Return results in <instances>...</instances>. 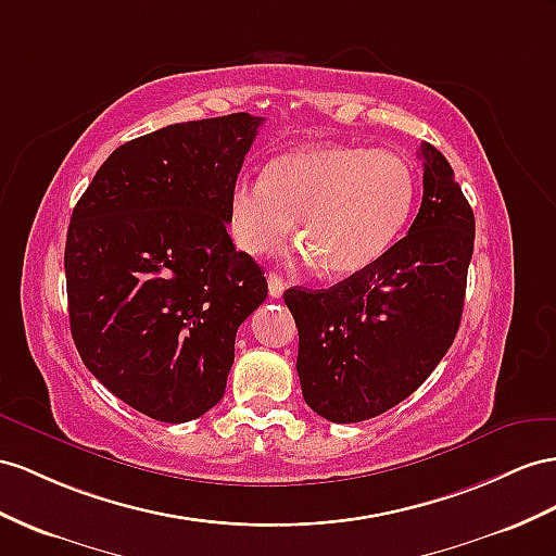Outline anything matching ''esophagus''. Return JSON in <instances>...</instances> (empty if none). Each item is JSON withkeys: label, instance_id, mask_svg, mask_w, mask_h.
I'll list each match as a JSON object with an SVG mask.
<instances>
[{"label": "esophagus", "instance_id": "esophagus-1", "mask_svg": "<svg viewBox=\"0 0 556 556\" xmlns=\"http://www.w3.org/2000/svg\"><path fill=\"white\" fill-rule=\"evenodd\" d=\"M267 289H269V295L273 298H281L283 295V289H287V283H283V279L275 273L267 275Z\"/></svg>", "mask_w": 556, "mask_h": 556}]
</instances>
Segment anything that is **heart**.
Listing matches in <instances>:
<instances>
[{
    "label": "heart",
    "instance_id": "b5f03b06",
    "mask_svg": "<svg viewBox=\"0 0 556 556\" xmlns=\"http://www.w3.org/2000/svg\"><path fill=\"white\" fill-rule=\"evenodd\" d=\"M416 174L400 154L317 142L269 160L263 178H239L227 199V230L239 251L269 255L295 232L301 258L329 277L376 265L406 227Z\"/></svg>",
    "mask_w": 556,
    "mask_h": 556
}]
</instances>
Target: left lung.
I'll return each instance as SVG.
<instances>
[{
  "label": "left lung",
  "mask_w": 556,
  "mask_h": 556,
  "mask_svg": "<svg viewBox=\"0 0 556 556\" xmlns=\"http://www.w3.org/2000/svg\"><path fill=\"white\" fill-rule=\"evenodd\" d=\"M420 160L422 204L404 239L331 289L283 293L303 400L331 422H362L404 402L458 333L475 213L444 154L422 142Z\"/></svg>",
  "instance_id": "8db88e82"
}]
</instances>
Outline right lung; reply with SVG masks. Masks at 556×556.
<instances>
[{
  "label": "right lung",
  "instance_id": "1",
  "mask_svg": "<svg viewBox=\"0 0 556 556\" xmlns=\"http://www.w3.org/2000/svg\"><path fill=\"white\" fill-rule=\"evenodd\" d=\"M263 117L170 124L112 152L67 227L70 331L84 366L162 422L216 406L237 329L267 279L227 235V199Z\"/></svg>",
  "mask_w": 556,
  "mask_h": 556
}]
</instances>
